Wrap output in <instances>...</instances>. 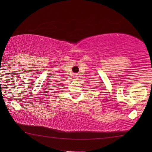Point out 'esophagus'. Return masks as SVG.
Wrapping results in <instances>:
<instances>
[{
    "label": "esophagus",
    "instance_id": "obj_1",
    "mask_svg": "<svg viewBox=\"0 0 152 152\" xmlns=\"http://www.w3.org/2000/svg\"><path fill=\"white\" fill-rule=\"evenodd\" d=\"M74 77H75H75H77V75H74Z\"/></svg>",
    "mask_w": 152,
    "mask_h": 152
}]
</instances>
